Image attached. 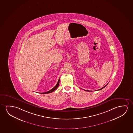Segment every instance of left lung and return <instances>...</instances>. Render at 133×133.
<instances>
[{"instance_id":"1","label":"left lung","mask_w":133,"mask_h":133,"mask_svg":"<svg viewBox=\"0 0 133 133\" xmlns=\"http://www.w3.org/2000/svg\"><path fill=\"white\" fill-rule=\"evenodd\" d=\"M108 84H107V85H108ZM105 85V86H104V87H102V88L100 89H99V90H102V89L104 88V87H106V85ZM84 91H88V90H84Z\"/></svg>"}]
</instances>
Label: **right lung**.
<instances>
[{
  "mask_svg": "<svg viewBox=\"0 0 133 133\" xmlns=\"http://www.w3.org/2000/svg\"><path fill=\"white\" fill-rule=\"evenodd\" d=\"M59 81H60V78L58 79V83L57 84H56V85L55 86V87L51 89V90L50 91H47V92H46L44 93H43V94H48V93H50L52 92H53L54 91H55V90H56V89L58 88V85H59Z\"/></svg>",
  "mask_w": 133,
  "mask_h": 133,
  "instance_id": "right-lung-1",
  "label": "right lung"
}]
</instances>
